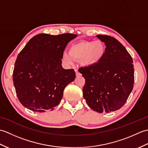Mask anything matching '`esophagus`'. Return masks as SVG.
Instances as JSON below:
<instances>
[{"mask_svg": "<svg viewBox=\"0 0 148 148\" xmlns=\"http://www.w3.org/2000/svg\"><path fill=\"white\" fill-rule=\"evenodd\" d=\"M75 72H76V76H79V75L81 74L79 72H78V71L77 70V69H76V70H75Z\"/></svg>", "mask_w": 148, "mask_h": 148, "instance_id": "1", "label": "esophagus"}]
</instances>
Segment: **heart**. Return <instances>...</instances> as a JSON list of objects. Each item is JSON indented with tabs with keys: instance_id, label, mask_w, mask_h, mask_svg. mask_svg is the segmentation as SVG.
Wrapping results in <instances>:
<instances>
[{
	"instance_id": "obj_1",
	"label": "heart",
	"mask_w": 148,
	"mask_h": 148,
	"mask_svg": "<svg viewBox=\"0 0 148 148\" xmlns=\"http://www.w3.org/2000/svg\"><path fill=\"white\" fill-rule=\"evenodd\" d=\"M106 47L100 40L83 41L72 45L69 49V55H63V60L70 64L72 60H80L84 65L92 66L98 64L105 54Z\"/></svg>"
}]
</instances>
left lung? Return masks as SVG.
Here are the masks:
<instances>
[{"label": "left lung", "mask_w": 148, "mask_h": 148, "mask_svg": "<svg viewBox=\"0 0 148 148\" xmlns=\"http://www.w3.org/2000/svg\"><path fill=\"white\" fill-rule=\"evenodd\" d=\"M97 37L106 46L102 59L95 65L82 67L78 71L85 79L83 93L87 105L98 112H109L122 108L132 91L133 60L114 37Z\"/></svg>", "instance_id": "1"}]
</instances>
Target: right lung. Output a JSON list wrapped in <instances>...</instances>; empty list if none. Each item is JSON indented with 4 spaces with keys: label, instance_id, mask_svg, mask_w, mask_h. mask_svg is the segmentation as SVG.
I'll return each instance as SVG.
<instances>
[{
    "label": "right lung",
    "instance_id": "1",
    "mask_svg": "<svg viewBox=\"0 0 148 148\" xmlns=\"http://www.w3.org/2000/svg\"><path fill=\"white\" fill-rule=\"evenodd\" d=\"M76 34H40L33 37L16 60L12 81L19 101L35 112L53 110L64 90L76 77L74 69H64L62 58L68 42Z\"/></svg>",
    "mask_w": 148,
    "mask_h": 148
}]
</instances>
